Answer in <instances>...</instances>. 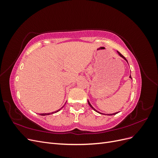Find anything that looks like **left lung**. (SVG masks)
Wrapping results in <instances>:
<instances>
[{
    "label": "left lung",
    "instance_id": "8db88e82",
    "mask_svg": "<svg viewBox=\"0 0 158 158\" xmlns=\"http://www.w3.org/2000/svg\"><path fill=\"white\" fill-rule=\"evenodd\" d=\"M117 52H118V54L119 55H120V56H121L122 57V58H123V59H125V60H126V61L127 62V63H128V61H127V60L126 59V58H125V56H124L123 55H121V54L120 53V52H119L118 51H117ZM129 78H131V76H129ZM88 104H89V106H90L91 107H92V109H93L94 110V111H96V112H98V113H100V114H103V113H100V112L98 111L96 109H94V107H92V105H91V104H90V103H89V102L88 101ZM118 113V112H117V113H113V114H107V115H113V114H117V113Z\"/></svg>",
    "mask_w": 158,
    "mask_h": 158
}]
</instances>
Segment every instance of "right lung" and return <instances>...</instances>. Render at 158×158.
<instances>
[{
	"mask_svg": "<svg viewBox=\"0 0 158 158\" xmlns=\"http://www.w3.org/2000/svg\"><path fill=\"white\" fill-rule=\"evenodd\" d=\"M64 107V106H63ZM63 107H61V109L63 108ZM60 110V109H59V110H57V111H54V112H52V113H41L40 114V115H42V116H45V115H49V114H53V113H56V112H58V111H59Z\"/></svg>",
	"mask_w": 158,
	"mask_h": 158,
	"instance_id": "add662e5",
	"label": "right lung"
}]
</instances>
